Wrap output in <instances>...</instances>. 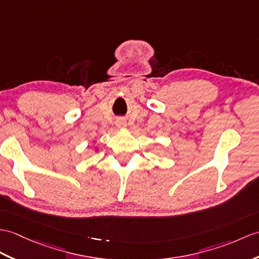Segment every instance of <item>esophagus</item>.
I'll return each instance as SVG.
<instances>
[{
    "mask_svg": "<svg viewBox=\"0 0 259 259\" xmlns=\"http://www.w3.org/2000/svg\"><path fill=\"white\" fill-rule=\"evenodd\" d=\"M117 125L119 128H123V127H125V122L123 121V120H119V121L117 122Z\"/></svg>",
    "mask_w": 259,
    "mask_h": 259,
    "instance_id": "esophagus-1",
    "label": "esophagus"
}]
</instances>
